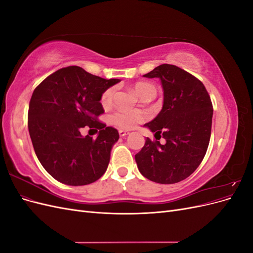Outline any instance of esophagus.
<instances>
[{
    "instance_id": "34e87169",
    "label": "esophagus",
    "mask_w": 253,
    "mask_h": 253,
    "mask_svg": "<svg viewBox=\"0 0 253 253\" xmlns=\"http://www.w3.org/2000/svg\"><path fill=\"white\" fill-rule=\"evenodd\" d=\"M128 134L127 131H125V129H119V136L124 137V136H126Z\"/></svg>"
}]
</instances>
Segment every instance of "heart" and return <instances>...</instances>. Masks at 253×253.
<instances>
[{
    "label": "heart",
    "instance_id": "b5f03b06",
    "mask_svg": "<svg viewBox=\"0 0 253 253\" xmlns=\"http://www.w3.org/2000/svg\"><path fill=\"white\" fill-rule=\"evenodd\" d=\"M134 89L141 99L148 96L155 97L156 88L152 83L149 82H137L134 85ZM115 95V87L111 86L106 88L101 95V104L104 108H109L113 104ZM148 115L141 111L131 110H118L112 115L113 125L121 129H132L140 122L147 119Z\"/></svg>",
    "mask_w": 253,
    "mask_h": 253
}]
</instances>
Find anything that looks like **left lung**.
I'll return each instance as SVG.
<instances>
[{"label": "left lung", "mask_w": 253, "mask_h": 253, "mask_svg": "<svg viewBox=\"0 0 253 253\" xmlns=\"http://www.w3.org/2000/svg\"><path fill=\"white\" fill-rule=\"evenodd\" d=\"M145 78H159L164 105L157 116L144 126L155 133L135 155L139 172L164 185L179 182L201 165L208 149L213 116L210 96L202 81L178 66L162 64ZM166 140L162 145L159 139Z\"/></svg>", "instance_id": "8db88e82"}]
</instances>
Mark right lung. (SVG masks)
Wrapping results in <instances>:
<instances>
[{
  "instance_id": "right-lung-1",
  "label": "right lung",
  "mask_w": 253,
  "mask_h": 253,
  "mask_svg": "<svg viewBox=\"0 0 253 253\" xmlns=\"http://www.w3.org/2000/svg\"><path fill=\"white\" fill-rule=\"evenodd\" d=\"M119 81L67 66L49 75L34 90L28 109L29 135L39 162L58 181L88 185L108 169L119 134L98 117L104 113L102 93ZM84 126L99 131L96 140L81 135Z\"/></svg>"
}]
</instances>
